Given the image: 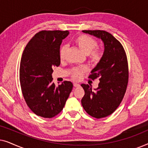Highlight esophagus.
<instances>
[{
	"label": "esophagus",
	"instance_id": "1",
	"mask_svg": "<svg viewBox=\"0 0 148 148\" xmlns=\"http://www.w3.org/2000/svg\"><path fill=\"white\" fill-rule=\"evenodd\" d=\"M73 86L75 87V88H77V87H79L80 85L79 84H77V83H74Z\"/></svg>",
	"mask_w": 148,
	"mask_h": 148
}]
</instances>
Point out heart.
I'll return each mask as SVG.
<instances>
[{
  "label": "heart",
  "instance_id": "b5f03b06",
  "mask_svg": "<svg viewBox=\"0 0 148 148\" xmlns=\"http://www.w3.org/2000/svg\"><path fill=\"white\" fill-rule=\"evenodd\" d=\"M75 44L85 54H90L91 61L95 62V63H97L100 61L102 56L98 50L95 49L98 46V42L96 40L89 36L81 35L76 38ZM66 51H67V46L66 45L62 46L60 48L59 53L60 59L64 60L65 58ZM86 70V67L73 68L71 72L72 77L75 79H79L81 78L84 71Z\"/></svg>",
  "mask_w": 148,
  "mask_h": 148
}]
</instances>
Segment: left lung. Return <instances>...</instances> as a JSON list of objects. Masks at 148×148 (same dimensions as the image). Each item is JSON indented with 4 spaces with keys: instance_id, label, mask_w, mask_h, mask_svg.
<instances>
[{
    "instance_id": "obj_1",
    "label": "left lung",
    "mask_w": 148,
    "mask_h": 148,
    "mask_svg": "<svg viewBox=\"0 0 148 148\" xmlns=\"http://www.w3.org/2000/svg\"><path fill=\"white\" fill-rule=\"evenodd\" d=\"M85 34L102 40L104 50L101 59L93 69L89 77H99L96 89L82 84L85 95L82 99L84 110L90 116L100 119L116 110L125 96L129 79L128 63L121 44L108 32L103 30H84Z\"/></svg>"
}]
</instances>
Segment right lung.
Returning a JSON list of instances; mask_svg holds the SVG:
<instances>
[{
    "instance_id": "right-lung-1",
    "label": "right lung",
    "mask_w": 148,
    "mask_h": 148,
    "mask_svg": "<svg viewBox=\"0 0 148 148\" xmlns=\"http://www.w3.org/2000/svg\"><path fill=\"white\" fill-rule=\"evenodd\" d=\"M68 31H41L28 42L23 50L19 69L21 90L32 112L52 118L61 112L73 85L64 81L52 83V68L60 64V46Z\"/></svg>"
}]
</instances>
